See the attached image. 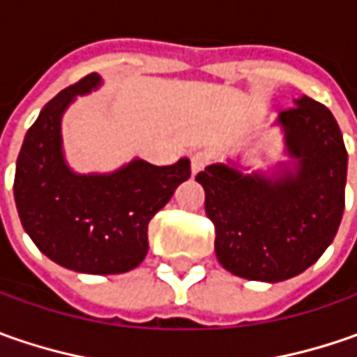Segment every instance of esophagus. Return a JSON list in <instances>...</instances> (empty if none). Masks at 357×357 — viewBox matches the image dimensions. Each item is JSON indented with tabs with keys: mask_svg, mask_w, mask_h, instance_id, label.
I'll list each match as a JSON object with an SVG mask.
<instances>
[{
	"mask_svg": "<svg viewBox=\"0 0 357 357\" xmlns=\"http://www.w3.org/2000/svg\"><path fill=\"white\" fill-rule=\"evenodd\" d=\"M206 160H208V158L204 157V155H200V153L192 155V158H190V171H192V174H197V172L202 171V169L206 167Z\"/></svg>",
	"mask_w": 357,
	"mask_h": 357,
	"instance_id": "1",
	"label": "esophagus"
}]
</instances>
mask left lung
<instances>
[{
  "mask_svg": "<svg viewBox=\"0 0 357 357\" xmlns=\"http://www.w3.org/2000/svg\"><path fill=\"white\" fill-rule=\"evenodd\" d=\"M282 111L286 153L294 169L242 174L222 162L197 174L214 225V252L234 276L282 282L302 274L332 244L344 214L348 153L328 107L296 99Z\"/></svg>",
  "mask_w": 357,
  "mask_h": 357,
  "instance_id": "obj_1",
  "label": "left lung"
}]
</instances>
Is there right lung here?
Segmentation results:
<instances>
[{"mask_svg":"<svg viewBox=\"0 0 357 357\" xmlns=\"http://www.w3.org/2000/svg\"><path fill=\"white\" fill-rule=\"evenodd\" d=\"M101 85L97 73L49 101L21 144L13 195L35 246L59 266L83 274H123L149 250V222L190 176V160L155 167L135 158L111 174H77L61 151L65 109Z\"/></svg>","mask_w":357,"mask_h":357,"instance_id":"right-lung-1","label":"right lung"}]
</instances>
